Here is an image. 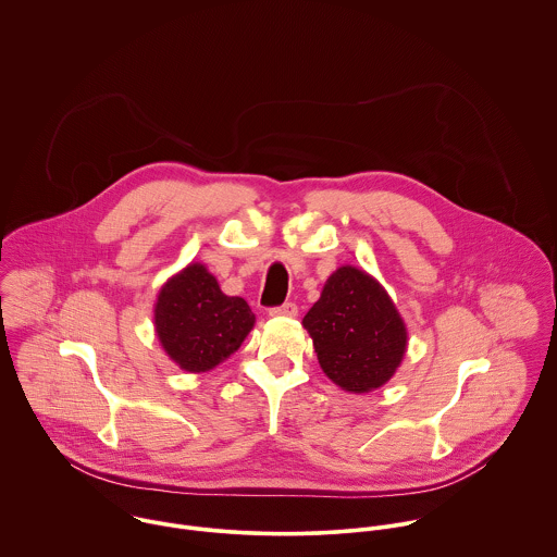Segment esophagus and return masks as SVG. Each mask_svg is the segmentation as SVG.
<instances>
[{"label": "esophagus", "instance_id": "34e87169", "mask_svg": "<svg viewBox=\"0 0 557 557\" xmlns=\"http://www.w3.org/2000/svg\"><path fill=\"white\" fill-rule=\"evenodd\" d=\"M269 314H271V317H288V319H293V317L299 314V308H297L293 301H288V304H282V306H277V308H271Z\"/></svg>", "mask_w": 557, "mask_h": 557}]
</instances>
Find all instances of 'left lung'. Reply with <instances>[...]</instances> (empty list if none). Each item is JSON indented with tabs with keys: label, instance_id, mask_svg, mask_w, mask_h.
<instances>
[{
	"label": "left lung",
	"instance_id": "1",
	"mask_svg": "<svg viewBox=\"0 0 557 557\" xmlns=\"http://www.w3.org/2000/svg\"><path fill=\"white\" fill-rule=\"evenodd\" d=\"M323 372L350 394L385 385L407 350V327L383 286L357 267H339L304 317Z\"/></svg>",
	"mask_w": 557,
	"mask_h": 557
}]
</instances>
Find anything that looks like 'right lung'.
<instances>
[{
    "instance_id": "1",
    "label": "right lung",
    "mask_w": 557,
    "mask_h": 557,
    "mask_svg": "<svg viewBox=\"0 0 557 557\" xmlns=\"http://www.w3.org/2000/svg\"><path fill=\"white\" fill-rule=\"evenodd\" d=\"M256 317L240 297L223 295L215 275L200 262L168 280L154 306V327L163 350L187 372H209L227 359Z\"/></svg>"
}]
</instances>
